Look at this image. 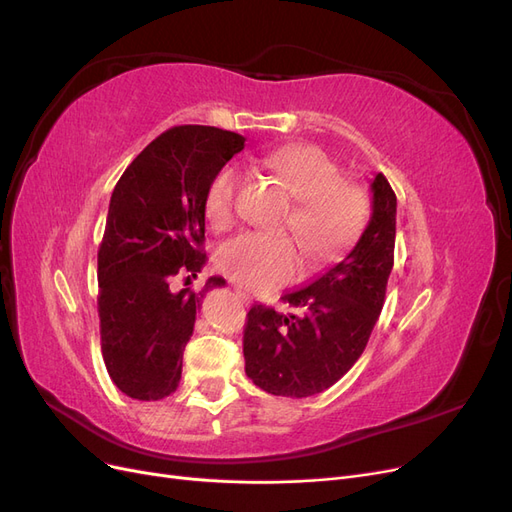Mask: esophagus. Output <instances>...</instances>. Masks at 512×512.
<instances>
[{
    "label": "esophagus",
    "instance_id": "34e87169",
    "mask_svg": "<svg viewBox=\"0 0 512 512\" xmlns=\"http://www.w3.org/2000/svg\"><path fill=\"white\" fill-rule=\"evenodd\" d=\"M235 294L239 297V301H243V303H250V294L243 292L241 288H235Z\"/></svg>",
    "mask_w": 512,
    "mask_h": 512
}]
</instances>
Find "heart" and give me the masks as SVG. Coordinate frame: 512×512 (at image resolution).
I'll list each match as a JSON object with an SVG mask.
<instances>
[{
	"mask_svg": "<svg viewBox=\"0 0 512 512\" xmlns=\"http://www.w3.org/2000/svg\"><path fill=\"white\" fill-rule=\"evenodd\" d=\"M297 200L284 230L297 239L309 265H327L344 256L367 224V198L344 181L342 170L318 147L286 145L262 160ZM241 173L226 164L211 177L203 198L205 218L213 230L237 222ZM292 239H271L247 232L226 241L215 265L247 290H273L292 282L301 271V252Z\"/></svg>",
	"mask_w": 512,
	"mask_h": 512,
	"instance_id": "b5f03b06",
	"label": "heart"
}]
</instances>
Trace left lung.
Here are the masks:
<instances>
[{"mask_svg":"<svg viewBox=\"0 0 512 512\" xmlns=\"http://www.w3.org/2000/svg\"><path fill=\"white\" fill-rule=\"evenodd\" d=\"M371 220L354 250L314 284L282 297L299 314L254 305L243 329L245 374L271 395L309 397L359 361L382 312L395 258L397 198L382 173L371 181Z\"/></svg>","mask_w":512,"mask_h":512,"instance_id":"8db88e82","label":"left lung"}]
</instances>
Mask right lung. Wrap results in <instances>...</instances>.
Segmentation results:
<instances>
[{"mask_svg": "<svg viewBox=\"0 0 512 512\" xmlns=\"http://www.w3.org/2000/svg\"><path fill=\"white\" fill-rule=\"evenodd\" d=\"M245 138L213 126H175L151 141L119 177L98 250V316L108 376L132 399L177 391L183 350L205 292L170 288L203 269L207 183Z\"/></svg>", "mask_w": 512, "mask_h": 512, "instance_id": "right-lung-1", "label": "right lung"}]
</instances>
